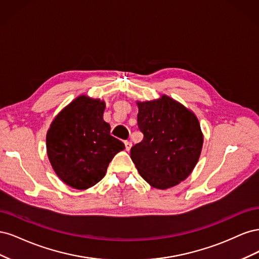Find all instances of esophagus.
<instances>
[{
    "instance_id": "obj_1",
    "label": "esophagus",
    "mask_w": 259,
    "mask_h": 259,
    "mask_svg": "<svg viewBox=\"0 0 259 259\" xmlns=\"http://www.w3.org/2000/svg\"><path fill=\"white\" fill-rule=\"evenodd\" d=\"M124 144H125V150L130 151L131 148H132V143H131V142H127V140H126V142H125Z\"/></svg>"
}]
</instances>
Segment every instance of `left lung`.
I'll list each match as a JSON object with an SVG mask.
<instances>
[{"label":"left lung","mask_w":259,"mask_h":259,"mask_svg":"<svg viewBox=\"0 0 259 259\" xmlns=\"http://www.w3.org/2000/svg\"><path fill=\"white\" fill-rule=\"evenodd\" d=\"M138 128L144 134L131 149L140 176L156 189H167L191 174L200 158L203 134L200 123L182 104L163 95L137 103Z\"/></svg>","instance_id":"obj_1"}]
</instances>
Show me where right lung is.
Returning <instances> with one entry per match:
<instances>
[{
	"instance_id": "obj_1",
	"label": "right lung",
	"mask_w": 259,
	"mask_h": 259,
	"mask_svg": "<svg viewBox=\"0 0 259 259\" xmlns=\"http://www.w3.org/2000/svg\"><path fill=\"white\" fill-rule=\"evenodd\" d=\"M105 103L79 96L58 113L46 135V149L57 176L84 190L104 178L113 156L125 149L104 121Z\"/></svg>"
}]
</instances>
